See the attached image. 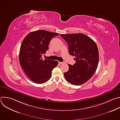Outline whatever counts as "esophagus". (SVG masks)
Instances as JSON below:
<instances>
[{
  "label": "esophagus",
  "instance_id": "34e87169",
  "mask_svg": "<svg viewBox=\"0 0 120 120\" xmlns=\"http://www.w3.org/2000/svg\"><path fill=\"white\" fill-rule=\"evenodd\" d=\"M58 63H59V64H63L64 62H59Z\"/></svg>",
  "mask_w": 120,
  "mask_h": 120
}]
</instances>
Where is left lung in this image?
<instances>
[{"instance_id":"1","label":"left lung","mask_w":120,"mask_h":120,"mask_svg":"<svg viewBox=\"0 0 120 120\" xmlns=\"http://www.w3.org/2000/svg\"><path fill=\"white\" fill-rule=\"evenodd\" d=\"M60 36L67 43L69 53L75 56L76 63L68 64L69 70L64 73L66 80L79 85L88 81L94 74L99 62V52L95 42L82 33L62 34Z\"/></svg>"}]
</instances>
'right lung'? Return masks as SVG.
<instances>
[{
  "label": "right lung",
  "mask_w": 120,
  "mask_h": 120,
  "mask_svg": "<svg viewBox=\"0 0 120 120\" xmlns=\"http://www.w3.org/2000/svg\"><path fill=\"white\" fill-rule=\"evenodd\" d=\"M59 35V33L39 30L29 33L22 41L19 51V62L24 72L32 82L43 83L52 76V70L58 62L43 60L42 56L48 50L51 39Z\"/></svg>",
  "instance_id": "1"
}]
</instances>
